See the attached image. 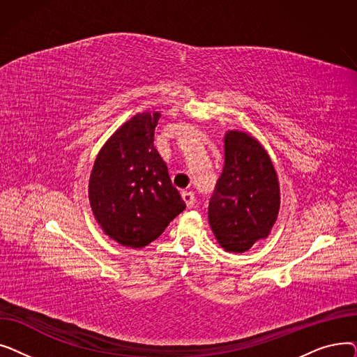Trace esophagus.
<instances>
[{
    "instance_id": "1",
    "label": "esophagus",
    "mask_w": 357,
    "mask_h": 357,
    "mask_svg": "<svg viewBox=\"0 0 357 357\" xmlns=\"http://www.w3.org/2000/svg\"><path fill=\"white\" fill-rule=\"evenodd\" d=\"M182 199L185 201L186 207H188V208H192L194 205H195V195L192 192H190V191L182 192Z\"/></svg>"
}]
</instances>
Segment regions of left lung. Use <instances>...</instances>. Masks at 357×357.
Returning a JSON list of instances; mask_svg holds the SVG:
<instances>
[{"instance_id": "left-lung-1", "label": "left lung", "mask_w": 357, "mask_h": 357, "mask_svg": "<svg viewBox=\"0 0 357 357\" xmlns=\"http://www.w3.org/2000/svg\"><path fill=\"white\" fill-rule=\"evenodd\" d=\"M279 208V181L265 147L246 131H226L222 172L208 205L218 245L229 253L248 252L268 238Z\"/></svg>"}]
</instances>
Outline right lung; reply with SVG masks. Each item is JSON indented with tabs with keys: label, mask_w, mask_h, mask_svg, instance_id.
Wrapping results in <instances>:
<instances>
[{
	"label": "right lung",
	"mask_w": 357,
	"mask_h": 357,
	"mask_svg": "<svg viewBox=\"0 0 357 357\" xmlns=\"http://www.w3.org/2000/svg\"><path fill=\"white\" fill-rule=\"evenodd\" d=\"M159 111H143L123 123L93 162L88 198L102 231L124 248L156 240L185 202L153 146Z\"/></svg>",
	"instance_id": "add662e5"
}]
</instances>
